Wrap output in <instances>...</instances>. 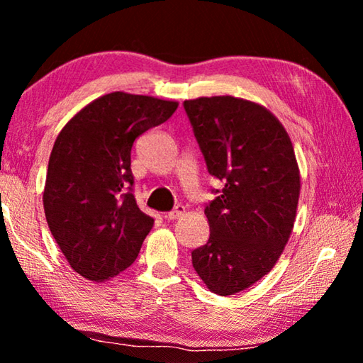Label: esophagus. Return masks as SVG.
Returning a JSON list of instances; mask_svg holds the SVG:
<instances>
[{
	"mask_svg": "<svg viewBox=\"0 0 363 363\" xmlns=\"http://www.w3.org/2000/svg\"><path fill=\"white\" fill-rule=\"evenodd\" d=\"M184 214H186V206H184V205H177L173 211H169V213L164 214V218H167L168 220H174V219L182 218Z\"/></svg>",
	"mask_w": 363,
	"mask_h": 363,
	"instance_id": "34e87169",
	"label": "esophagus"
}]
</instances>
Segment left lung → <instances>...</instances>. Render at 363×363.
Here are the masks:
<instances>
[{"mask_svg":"<svg viewBox=\"0 0 363 363\" xmlns=\"http://www.w3.org/2000/svg\"><path fill=\"white\" fill-rule=\"evenodd\" d=\"M211 176L224 187L205 214L206 245L195 272L220 296L243 291L277 264L290 240L301 174L291 139L270 110L233 96L184 101Z\"/></svg>","mask_w":363,"mask_h":363,"instance_id":"8db88e82","label":"left lung"}]
</instances>
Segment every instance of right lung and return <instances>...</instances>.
<instances>
[{"label":"right lung","mask_w":363,"mask_h":363,"mask_svg":"<svg viewBox=\"0 0 363 363\" xmlns=\"http://www.w3.org/2000/svg\"><path fill=\"white\" fill-rule=\"evenodd\" d=\"M179 102L125 91L104 94L67 121L49 157L43 205L70 267L91 281L113 279L136 261L153 219L133 186L134 140Z\"/></svg>","instance_id":"1"}]
</instances>
